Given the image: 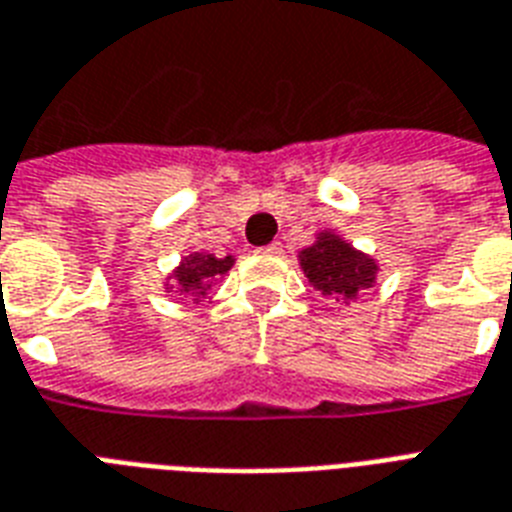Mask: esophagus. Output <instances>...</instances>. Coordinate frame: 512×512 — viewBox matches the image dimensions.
<instances>
[{
  "instance_id": "34e87169",
  "label": "esophagus",
  "mask_w": 512,
  "mask_h": 512,
  "mask_svg": "<svg viewBox=\"0 0 512 512\" xmlns=\"http://www.w3.org/2000/svg\"><path fill=\"white\" fill-rule=\"evenodd\" d=\"M265 255H281V244L279 241H273V244H268V247H263Z\"/></svg>"
}]
</instances>
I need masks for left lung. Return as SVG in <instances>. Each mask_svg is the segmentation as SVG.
<instances>
[{
    "label": "left lung",
    "instance_id": "8db88e82",
    "mask_svg": "<svg viewBox=\"0 0 512 512\" xmlns=\"http://www.w3.org/2000/svg\"><path fill=\"white\" fill-rule=\"evenodd\" d=\"M300 263H303L305 276L313 281V287L345 297H353L358 289L372 287L374 271H377L369 257L358 255L329 233L321 236L319 244L303 249Z\"/></svg>",
    "mask_w": 512,
    "mask_h": 512
}]
</instances>
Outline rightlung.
I'll use <instances>...</instances> for the list:
<instances>
[{"mask_svg": "<svg viewBox=\"0 0 512 512\" xmlns=\"http://www.w3.org/2000/svg\"><path fill=\"white\" fill-rule=\"evenodd\" d=\"M233 265L231 257H215V255H193L191 260H185L177 271V281L183 284V289H201L207 287V281L212 276H223Z\"/></svg>", "mask_w": 512, "mask_h": 512, "instance_id": "obj_1", "label": "right lung"}]
</instances>
